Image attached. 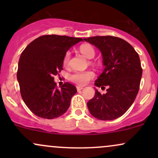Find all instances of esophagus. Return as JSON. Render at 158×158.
<instances>
[{
  "label": "esophagus",
  "instance_id": "esophagus-1",
  "mask_svg": "<svg viewBox=\"0 0 158 158\" xmlns=\"http://www.w3.org/2000/svg\"><path fill=\"white\" fill-rule=\"evenodd\" d=\"M77 89L78 91H79V90H81L83 89V87H81V86H77Z\"/></svg>",
  "mask_w": 158,
  "mask_h": 158
}]
</instances>
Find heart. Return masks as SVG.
I'll return each mask as SVG.
<instances>
[{"mask_svg":"<svg viewBox=\"0 0 158 158\" xmlns=\"http://www.w3.org/2000/svg\"><path fill=\"white\" fill-rule=\"evenodd\" d=\"M79 50H80L81 53L88 59H93L94 56H95V50H94V48L90 44L81 45L80 48H79ZM70 58V52H67L64 56V59H63V64H64V66H67V65L68 64ZM94 74L93 72L89 71V70H88V71L83 72L77 71L74 72L73 73H72L71 75L70 76V79L73 81V82L76 83V84L84 85L85 84H87V83L94 77Z\"/></svg>","mask_w":158,"mask_h":158,"instance_id":"heart-1","label":"heart"}]
</instances>
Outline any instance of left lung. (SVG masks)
I'll return each mask as SVG.
<instances>
[{
	"label": "left lung",
	"mask_w": 158,
	"mask_h": 158,
	"mask_svg": "<svg viewBox=\"0 0 158 158\" xmlns=\"http://www.w3.org/2000/svg\"><path fill=\"white\" fill-rule=\"evenodd\" d=\"M100 50L104 70L94 85L96 90L87 103L90 113L101 120H113L131 107L139 91L143 70L138 53L126 41L114 36H94L84 39Z\"/></svg>",
	"instance_id": "1"
}]
</instances>
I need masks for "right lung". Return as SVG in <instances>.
<instances>
[{
	"mask_svg": "<svg viewBox=\"0 0 158 158\" xmlns=\"http://www.w3.org/2000/svg\"><path fill=\"white\" fill-rule=\"evenodd\" d=\"M83 41L66 35L40 36L27 46L20 56L17 79L23 102L34 114L54 119L64 114L77 88L65 82L56 88L54 76L62 70L63 59L72 46Z\"/></svg>",
	"mask_w": 158,
	"mask_h": 158,
	"instance_id": "1",
	"label": "right lung"
}]
</instances>
